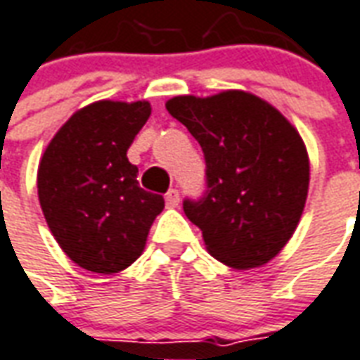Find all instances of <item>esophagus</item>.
Listing matches in <instances>:
<instances>
[{
	"mask_svg": "<svg viewBox=\"0 0 360 360\" xmlns=\"http://www.w3.org/2000/svg\"><path fill=\"white\" fill-rule=\"evenodd\" d=\"M165 205L169 206V208H175V206L179 205V193L172 188V191H167V195H165Z\"/></svg>",
	"mask_w": 360,
	"mask_h": 360,
	"instance_id": "34e87169",
	"label": "esophagus"
}]
</instances>
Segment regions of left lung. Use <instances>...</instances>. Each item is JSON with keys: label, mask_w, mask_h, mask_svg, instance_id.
Returning a JSON list of instances; mask_svg holds the SVG:
<instances>
[{"label": "left lung", "mask_w": 360, "mask_h": 360, "mask_svg": "<svg viewBox=\"0 0 360 360\" xmlns=\"http://www.w3.org/2000/svg\"><path fill=\"white\" fill-rule=\"evenodd\" d=\"M195 136L206 162V195L183 210L208 253L228 267H261L278 255L300 222L310 160L298 130L271 103L228 89L165 103Z\"/></svg>", "instance_id": "obj_1"}]
</instances>
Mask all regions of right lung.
Listing matches in <instances>:
<instances>
[{
	"instance_id": "right-lung-1",
	"label": "right lung",
	"mask_w": 360,
	"mask_h": 360,
	"mask_svg": "<svg viewBox=\"0 0 360 360\" xmlns=\"http://www.w3.org/2000/svg\"><path fill=\"white\" fill-rule=\"evenodd\" d=\"M150 115L148 101H95L75 110L40 158V208L82 269L112 275L130 267L165 206L162 195L138 185V167L127 158Z\"/></svg>"
}]
</instances>
